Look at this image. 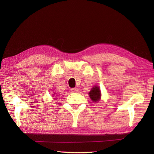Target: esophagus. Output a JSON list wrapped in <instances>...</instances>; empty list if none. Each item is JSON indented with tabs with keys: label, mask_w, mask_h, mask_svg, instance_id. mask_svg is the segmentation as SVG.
Segmentation results:
<instances>
[{
	"label": "esophagus",
	"mask_w": 154,
	"mask_h": 154,
	"mask_svg": "<svg viewBox=\"0 0 154 154\" xmlns=\"http://www.w3.org/2000/svg\"><path fill=\"white\" fill-rule=\"evenodd\" d=\"M71 91L72 92H78L79 89H78V88H71Z\"/></svg>",
	"instance_id": "obj_1"
}]
</instances>
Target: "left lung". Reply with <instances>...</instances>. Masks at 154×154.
<instances>
[{"instance_id":"obj_1","label":"left lung","mask_w":154,"mask_h":154,"mask_svg":"<svg viewBox=\"0 0 154 154\" xmlns=\"http://www.w3.org/2000/svg\"><path fill=\"white\" fill-rule=\"evenodd\" d=\"M89 96L93 101H97L100 100L101 92L98 87H94L89 92Z\"/></svg>"}]
</instances>
